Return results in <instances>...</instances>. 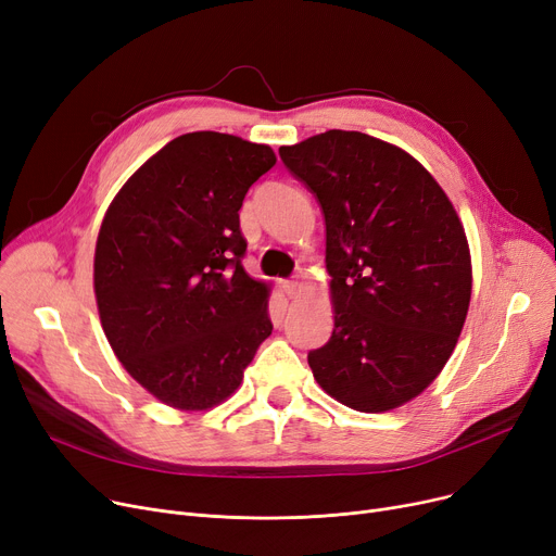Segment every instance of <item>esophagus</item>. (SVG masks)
<instances>
[{"mask_svg": "<svg viewBox=\"0 0 556 556\" xmlns=\"http://www.w3.org/2000/svg\"><path fill=\"white\" fill-rule=\"evenodd\" d=\"M281 288H283V293L288 295V298H295L300 290H302V281H298V279H283L281 281Z\"/></svg>", "mask_w": 556, "mask_h": 556, "instance_id": "esophagus-1", "label": "esophagus"}]
</instances>
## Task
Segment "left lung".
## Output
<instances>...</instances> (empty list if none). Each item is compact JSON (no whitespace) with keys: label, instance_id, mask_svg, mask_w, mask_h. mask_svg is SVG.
I'll list each match as a JSON object with an SVG mask.
<instances>
[{"label":"left lung","instance_id":"left-lung-1","mask_svg":"<svg viewBox=\"0 0 556 556\" xmlns=\"http://www.w3.org/2000/svg\"><path fill=\"white\" fill-rule=\"evenodd\" d=\"M327 225L333 333L315 381L361 413L421 394L451 358L471 302V254L451 200L396 146L327 130L281 146Z\"/></svg>","mask_w":556,"mask_h":556}]
</instances>
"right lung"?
I'll return each instance as SVG.
<instances>
[{
	"instance_id": "right-lung-1",
	"label": "right lung",
	"mask_w": 556,
	"mask_h": 556,
	"mask_svg": "<svg viewBox=\"0 0 556 556\" xmlns=\"http://www.w3.org/2000/svg\"><path fill=\"white\" fill-rule=\"evenodd\" d=\"M270 146L223 132L168 141L101 223L94 293L114 356L178 410H207L273 333L268 283L243 270L239 210L275 166Z\"/></svg>"
}]
</instances>
